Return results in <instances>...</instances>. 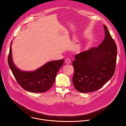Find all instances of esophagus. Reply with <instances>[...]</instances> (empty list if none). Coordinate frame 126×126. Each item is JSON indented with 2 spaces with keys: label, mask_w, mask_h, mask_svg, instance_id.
<instances>
[{
  "label": "esophagus",
  "mask_w": 126,
  "mask_h": 126,
  "mask_svg": "<svg viewBox=\"0 0 126 126\" xmlns=\"http://www.w3.org/2000/svg\"><path fill=\"white\" fill-rule=\"evenodd\" d=\"M70 62H71L70 60L69 59H68V58H67L65 60V63H67V64H69L70 63Z\"/></svg>",
  "instance_id": "1"
}]
</instances>
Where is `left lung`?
I'll list each match as a JSON object with an SVG mask.
<instances>
[{
  "instance_id": "left-lung-1",
  "label": "left lung",
  "mask_w": 126,
  "mask_h": 126,
  "mask_svg": "<svg viewBox=\"0 0 126 126\" xmlns=\"http://www.w3.org/2000/svg\"><path fill=\"white\" fill-rule=\"evenodd\" d=\"M105 38L97 47L77 54L72 62V82L79 92L88 93L99 89L115 72L117 47L106 25Z\"/></svg>"
}]
</instances>
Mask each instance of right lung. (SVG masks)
Masks as SVG:
<instances>
[{
	"label": "right lung",
	"mask_w": 126,
	"mask_h": 126,
	"mask_svg": "<svg viewBox=\"0 0 126 126\" xmlns=\"http://www.w3.org/2000/svg\"><path fill=\"white\" fill-rule=\"evenodd\" d=\"M11 43L12 42L8 56V63L18 84L25 90L32 93H44L50 89L55 81L57 72L64 64V60L49 62L33 71H22L17 68L13 63Z\"/></svg>",
	"instance_id": "obj_1"
}]
</instances>
